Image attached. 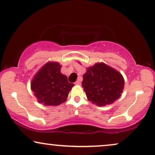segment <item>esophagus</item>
<instances>
[{"label": "esophagus", "instance_id": "34e87169", "mask_svg": "<svg viewBox=\"0 0 155 155\" xmlns=\"http://www.w3.org/2000/svg\"><path fill=\"white\" fill-rule=\"evenodd\" d=\"M75 84L76 85H80V84H81V80L78 79L77 81H76L75 82Z\"/></svg>", "mask_w": 155, "mask_h": 155}]
</instances>
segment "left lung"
Segmentation results:
<instances>
[{
	"label": "left lung",
	"mask_w": 155,
	"mask_h": 155,
	"mask_svg": "<svg viewBox=\"0 0 155 155\" xmlns=\"http://www.w3.org/2000/svg\"><path fill=\"white\" fill-rule=\"evenodd\" d=\"M82 87L89 101L101 107L113 103L120 97L124 79L118 71L98 63L87 69L83 75Z\"/></svg>",
	"instance_id": "obj_1"
}]
</instances>
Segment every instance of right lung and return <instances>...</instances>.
<instances>
[{"label": "right lung", "mask_w": 155, "mask_h": 155, "mask_svg": "<svg viewBox=\"0 0 155 155\" xmlns=\"http://www.w3.org/2000/svg\"><path fill=\"white\" fill-rule=\"evenodd\" d=\"M57 62H48L35 74L31 82V91L37 101L46 106H56L66 102L74 84L68 82L61 72Z\"/></svg>", "instance_id": "add662e5"}]
</instances>
